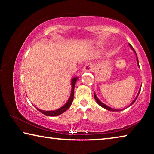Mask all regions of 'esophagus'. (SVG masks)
<instances>
[{"mask_svg": "<svg viewBox=\"0 0 154 154\" xmlns=\"http://www.w3.org/2000/svg\"><path fill=\"white\" fill-rule=\"evenodd\" d=\"M94 69V65L90 63L85 65V66L83 69V72H92Z\"/></svg>", "mask_w": 154, "mask_h": 154, "instance_id": "34e87169", "label": "esophagus"}]
</instances>
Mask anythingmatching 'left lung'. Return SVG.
<instances>
[{"instance_id":"8db88e82","label":"left lung","mask_w":154,"mask_h":154,"mask_svg":"<svg viewBox=\"0 0 154 154\" xmlns=\"http://www.w3.org/2000/svg\"><path fill=\"white\" fill-rule=\"evenodd\" d=\"M130 48H131L132 49H133L134 50V51L135 52V54H136V51H134V48H132V46L130 45ZM136 55H137V54H136ZM137 62H138V64H139V61H138V58H137ZM140 90H139V93H138V94H137V98L134 99V100H133V102H132L131 104H130V105H132V104H133L135 101H136V100H137V97H138V96H139V92H140ZM94 98H95V100H96V102L98 103V104L100 106H102V107H103V108H105V109H106V110H109V111H119V110H117V109H112V108H111V107H109V106H106V105H105V104L104 103H103L102 102H100V100H99V99L96 97V94H95V93L94 94Z\"/></svg>"}]
</instances>
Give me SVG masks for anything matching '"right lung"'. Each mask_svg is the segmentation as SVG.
<instances>
[{
	"mask_svg": "<svg viewBox=\"0 0 154 154\" xmlns=\"http://www.w3.org/2000/svg\"><path fill=\"white\" fill-rule=\"evenodd\" d=\"M78 79L77 77H75L73 78V79H72V82H71V85H72V90H71V96H70V98L69 99V100L67 101V103L65 104V105L62 106L61 108H60L58 109H57L56 111H43V110H41L39 109H37L38 111H39L41 113H42L43 114L45 115V116H59V115H60L62 113H63L64 112L66 111L70 107V106L71 105V104L72 103V100H73V97H74V88H75V83H76L77 80Z\"/></svg>",
	"mask_w": 154,
	"mask_h": 154,
	"instance_id": "obj_1",
	"label": "right lung"
}]
</instances>
